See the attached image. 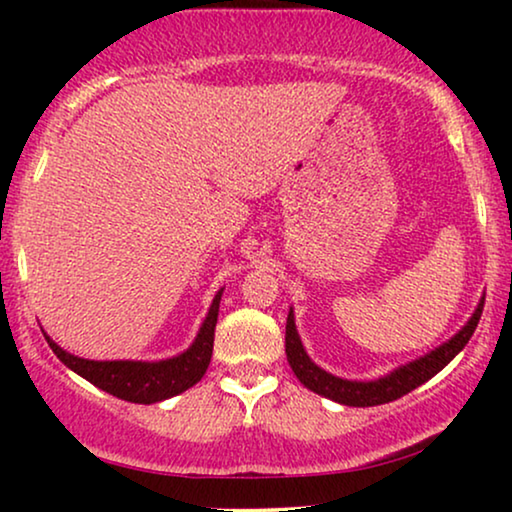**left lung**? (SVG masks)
Returning <instances> with one entry per match:
<instances>
[{
	"label": "left lung",
	"instance_id": "8db88e82",
	"mask_svg": "<svg viewBox=\"0 0 512 512\" xmlns=\"http://www.w3.org/2000/svg\"><path fill=\"white\" fill-rule=\"evenodd\" d=\"M482 307H485V298L480 300L478 310L473 312V317L468 319V324L454 335L452 340H447L445 345L433 349L431 354L422 356V359L405 363V366L396 368L394 373L387 377H380L375 382H352V380H340L326 370H321L317 363H312L310 356L305 354L303 342L298 338L296 324H293V312H289L286 319V359L289 366L300 382L314 394L331 398L335 403L342 405H354V408H370V405H382L389 401H396L405 394H410L412 389H417L419 384L431 380L433 375L440 373L461 349L466 347V342L471 340V335L478 328V321L482 317Z\"/></svg>",
	"mask_w": 512,
	"mask_h": 512
}]
</instances>
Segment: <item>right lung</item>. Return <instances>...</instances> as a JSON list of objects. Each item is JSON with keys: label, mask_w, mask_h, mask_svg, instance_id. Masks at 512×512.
<instances>
[{"label": "right lung", "mask_w": 512, "mask_h": 512, "mask_svg": "<svg viewBox=\"0 0 512 512\" xmlns=\"http://www.w3.org/2000/svg\"><path fill=\"white\" fill-rule=\"evenodd\" d=\"M219 303L221 291L214 296V303L209 307V314L202 324L198 338L184 354L174 359L158 361V363H142V361H88L79 356L67 354L46 335V342L51 345L53 354L72 368L74 373L86 377L90 384L100 387L107 394L123 398L130 403H158L165 398H172L181 391L191 389L195 382L202 380L205 370L212 361L214 349V328L219 319Z\"/></svg>", "instance_id": "add662e5"}]
</instances>
